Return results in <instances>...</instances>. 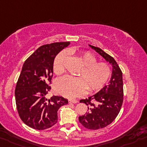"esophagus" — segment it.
<instances>
[{
    "label": "esophagus",
    "mask_w": 147,
    "mask_h": 147,
    "mask_svg": "<svg viewBox=\"0 0 147 147\" xmlns=\"http://www.w3.org/2000/svg\"><path fill=\"white\" fill-rule=\"evenodd\" d=\"M69 104H76V103L78 102V101L75 99H69Z\"/></svg>",
    "instance_id": "34e87169"
}]
</instances>
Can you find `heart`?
I'll return each instance as SVG.
<instances>
[{
  "label": "heart",
  "mask_w": 147,
  "mask_h": 147,
  "mask_svg": "<svg viewBox=\"0 0 147 147\" xmlns=\"http://www.w3.org/2000/svg\"><path fill=\"white\" fill-rule=\"evenodd\" d=\"M68 57V51L60 52L53 61V70L56 75L64 72V65ZM83 64L79 75L80 77L64 76L55 83V90L58 94L75 98L83 95L87 89L89 91H97L106 85L112 75L110 66L106 62H97V58L90 52L81 53L79 57Z\"/></svg>",
  "instance_id": "1"
}]
</instances>
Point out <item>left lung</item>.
<instances>
[{
    "mask_svg": "<svg viewBox=\"0 0 147 147\" xmlns=\"http://www.w3.org/2000/svg\"><path fill=\"white\" fill-rule=\"evenodd\" d=\"M89 46L112 67V76L108 85L94 95L80 101L87 105L88 112L80 116L79 121L88 129L97 130L109 125L120 112L123 101V73L113 57L99 48L90 45Z\"/></svg>",
    "mask_w": 147,
    "mask_h": 147,
    "instance_id": "left-lung-1",
    "label": "left lung"
}]
</instances>
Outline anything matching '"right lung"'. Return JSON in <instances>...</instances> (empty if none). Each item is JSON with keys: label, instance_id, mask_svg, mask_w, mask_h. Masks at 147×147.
I'll return each mask as SVG.
<instances>
[{"label": "right lung", "instance_id": "add662e5", "mask_svg": "<svg viewBox=\"0 0 147 147\" xmlns=\"http://www.w3.org/2000/svg\"><path fill=\"white\" fill-rule=\"evenodd\" d=\"M69 42H53L38 48L23 64L15 88L16 108L20 118L29 127L45 130L57 123V111L68 100L53 96L48 98L53 77L54 59Z\"/></svg>", "mask_w": 147, "mask_h": 147}]
</instances>
